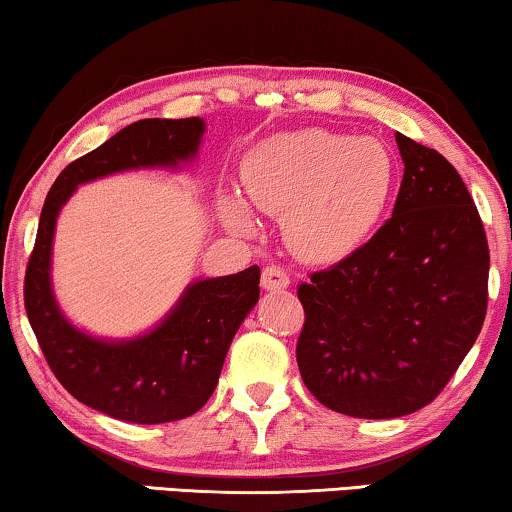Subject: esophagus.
I'll list each match as a JSON object with an SVG mask.
<instances>
[{
	"label": "esophagus",
	"mask_w": 512,
	"mask_h": 512,
	"mask_svg": "<svg viewBox=\"0 0 512 512\" xmlns=\"http://www.w3.org/2000/svg\"><path fill=\"white\" fill-rule=\"evenodd\" d=\"M289 284L291 279L282 268H277V265H268V268H263L261 286L265 291H284Z\"/></svg>",
	"instance_id": "esophagus-1"
}]
</instances>
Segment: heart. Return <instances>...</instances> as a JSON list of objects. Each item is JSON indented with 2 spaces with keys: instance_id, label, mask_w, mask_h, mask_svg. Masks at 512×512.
Masks as SVG:
<instances>
[{
  "instance_id": "1",
  "label": "heart",
  "mask_w": 512,
  "mask_h": 512,
  "mask_svg": "<svg viewBox=\"0 0 512 512\" xmlns=\"http://www.w3.org/2000/svg\"><path fill=\"white\" fill-rule=\"evenodd\" d=\"M242 181L251 205L284 216L298 256L326 263L352 254L380 226L396 188V160L375 137L303 128L256 144L242 163ZM216 209L228 228H254L237 191H221Z\"/></svg>"
}]
</instances>
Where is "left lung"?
<instances>
[{"label":"left lung","instance_id":"1","mask_svg":"<svg viewBox=\"0 0 512 512\" xmlns=\"http://www.w3.org/2000/svg\"><path fill=\"white\" fill-rule=\"evenodd\" d=\"M394 214L354 254L298 286L296 359L326 408L361 419L410 415L436 398L478 340L489 249L459 172L396 132Z\"/></svg>","mask_w":512,"mask_h":512}]
</instances>
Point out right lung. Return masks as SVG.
<instances>
[{"mask_svg":"<svg viewBox=\"0 0 512 512\" xmlns=\"http://www.w3.org/2000/svg\"><path fill=\"white\" fill-rule=\"evenodd\" d=\"M202 118H144L69 163L41 209L37 242L25 272V310L48 366L88 408L132 424L191 417L214 394L223 361L244 317L258 303L261 268L195 279L158 326L109 340L81 331L53 291V240L60 209L88 181L130 170H179L198 158Z\"/></svg>","mask_w":512,"mask_h":512,"instance_id":"obj_1","label":"right lung"}]
</instances>
